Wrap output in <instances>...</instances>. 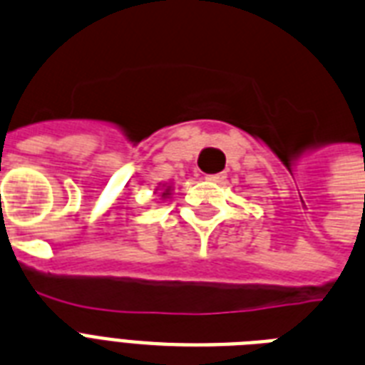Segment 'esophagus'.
Returning a JSON list of instances; mask_svg holds the SVG:
<instances>
[{"label": "esophagus", "instance_id": "esophagus-1", "mask_svg": "<svg viewBox=\"0 0 365 365\" xmlns=\"http://www.w3.org/2000/svg\"><path fill=\"white\" fill-rule=\"evenodd\" d=\"M225 179V173H213V175H205V180L209 182H221Z\"/></svg>", "mask_w": 365, "mask_h": 365}]
</instances>
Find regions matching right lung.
Instances as JSON below:
<instances>
[{
  "label": "right lung",
  "mask_w": 365,
  "mask_h": 365,
  "mask_svg": "<svg viewBox=\"0 0 365 365\" xmlns=\"http://www.w3.org/2000/svg\"><path fill=\"white\" fill-rule=\"evenodd\" d=\"M168 194H169V188H165V190L162 192V197H165V196H168Z\"/></svg>",
  "instance_id": "right-lung-1"
}]
</instances>
